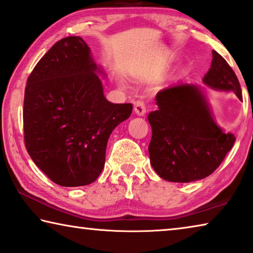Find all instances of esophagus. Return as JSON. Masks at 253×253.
Segmentation results:
<instances>
[{
  "mask_svg": "<svg viewBox=\"0 0 253 253\" xmlns=\"http://www.w3.org/2000/svg\"><path fill=\"white\" fill-rule=\"evenodd\" d=\"M134 111H135V114L139 117L145 116L146 108H145L144 102H143V101H136V102L134 103Z\"/></svg>",
  "mask_w": 253,
  "mask_h": 253,
  "instance_id": "esophagus-1",
  "label": "esophagus"
}]
</instances>
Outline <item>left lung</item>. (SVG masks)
Returning a JSON list of instances; mask_svg holds the SVG:
<instances>
[{
	"label": "left lung",
	"mask_w": 253,
	"mask_h": 253,
	"mask_svg": "<svg viewBox=\"0 0 253 253\" xmlns=\"http://www.w3.org/2000/svg\"><path fill=\"white\" fill-rule=\"evenodd\" d=\"M202 82L242 99L235 73L216 51ZM156 101L158 110L148 116L152 128L149 154L154 171L175 183L194 182L212 174L233 148L235 136L214 122L203 88L178 83L158 92Z\"/></svg>",
	"instance_id": "obj_1"
}]
</instances>
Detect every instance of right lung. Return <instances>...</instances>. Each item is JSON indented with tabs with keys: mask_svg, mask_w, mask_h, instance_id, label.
I'll use <instances>...</instances> for the list:
<instances>
[{
	"mask_svg": "<svg viewBox=\"0 0 253 253\" xmlns=\"http://www.w3.org/2000/svg\"><path fill=\"white\" fill-rule=\"evenodd\" d=\"M90 48L79 36L56 42L29 75L25 89V144L52 182L93 183L104 167L112 130L129 118L131 103L105 99Z\"/></svg>",
	"mask_w": 253,
	"mask_h": 253,
	"instance_id": "obj_1",
	"label": "right lung"
}]
</instances>
